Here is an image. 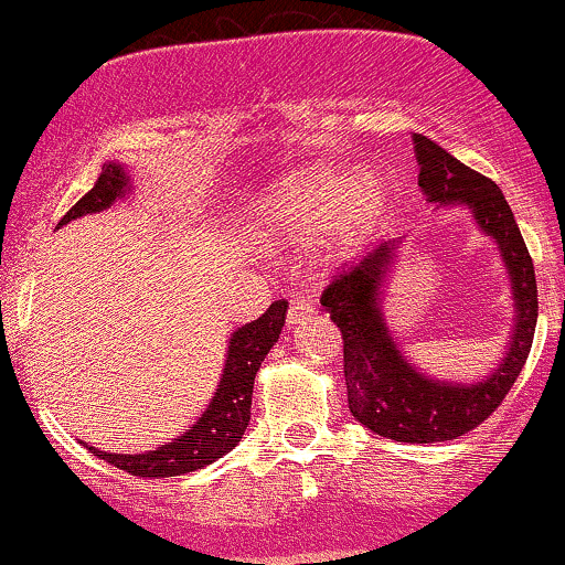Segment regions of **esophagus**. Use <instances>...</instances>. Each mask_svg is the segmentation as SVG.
Segmentation results:
<instances>
[{
	"label": "esophagus",
	"mask_w": 565,
	"mask_h": 565,
	"mask_svg": "<svg viewBox=\"0 0 565 565\" xmlns=\"http://www.w3.org/2000/svg\"><path fill=\"white\" fill-rule=\"evenodd\" d=\"M316 316V302L313 300H297L289 305V313H287V321L289 327H300V323L310 321Z\"/></svg>",
	"instance_id": "esophagus-1"
}]
</instances>
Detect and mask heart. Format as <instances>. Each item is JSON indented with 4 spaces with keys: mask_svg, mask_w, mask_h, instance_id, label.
Returning <instances> with one entry per match:
<instances>
[{
    "mask_svg": "<svg viewBox=\"0 0 565 565\" xmlns=\"http://www.w3.org/2000/svg\"><path fill=\"white\" fill-rule=\"evenodd\" d=\"M391 210V191L374 174H305L284 183L265 204L268 233L295 244L323 238L332 260H345L364 249Z\"/></svg>",
    "mask_w": 565,
    "mask_h": 565,
    "instance_id": "b5f03b06",
    "label": "heart"
}]
</instances>
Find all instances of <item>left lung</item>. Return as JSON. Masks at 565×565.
Here are the masks:
<instances>
[{
	"label": "left lung",
	"instance_id": "1",
	"mask_svg": "<svg viewBox=\"0 0 565 565\" xmlns=\"http://www.w3.org/2000/svg\"><path fill=\"white\" fill-rule=\"evenodd\" d=\"M414 153L427 201L468 206L478 228L497 242L515 308V327L502 361L481 382L436 380L408 364L382 313V287L398 257L401 238L380 244L353 268L334 276L323 289L321 305L342 332L350 414L382 438L436 444L465 436L502 404L529 359L540 302L526 242L494 180L465 167L425 135H414Z\"/></svg>",
	"mask_w": 565,
	"mask_h": 565
}]
</instances>
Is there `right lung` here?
<instances>
[{
  "mask_svg": "<svg viewBox=\"0 0 565 565\" xmlns=\"http://www.w3.org/2000/svg\"><path fill=\"white\" fill-rule=\"evenodd\" d=\"M129 172L116 161L103 164L100 178L84 196L63 215L61 225L82 215L103 212L114 204L116 199L129 193ZM287 300H276L257 321L244 323L231 334L228 355H225L223 377L215 395H212L206 412L196 419V425L183 436L172 438L170 444H161L157 451L142 454H108L89 446L95 457L106 459L114 468L132 472L138 478H172L193 472L212 465L215 459L228 454L244 436L252 414V387H255V374L270 348L278 342L284 321H287Z\"/></svg>",
  "mask_w": 565,
  "mask_h": 565,
  "instance_id": "add662e5",
  "label": "right lung"
}]
</instances>
